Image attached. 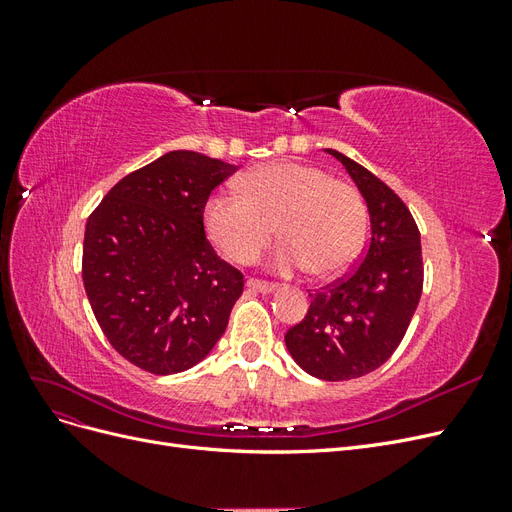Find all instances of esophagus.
I'll list each match as a JSON object with an SVG mask.
<instances>
[{
  "instance_id": "34e87169",
  "label": "esophagus",
  "mask_w": 512,
  "mask_h": 512,
  "mask_svg": "<svg viewBox=\"0 0 512 512\" xmlns=\"http://www.w3.org/2000/svg\"><path fill=\"white\" fill-rule=\"evenodd\" d=\"M247 288L256 290V292H262V294H271V292L277 290L275 284H271V282H260V280H247Z\"/></svg>"
}]
</instances>
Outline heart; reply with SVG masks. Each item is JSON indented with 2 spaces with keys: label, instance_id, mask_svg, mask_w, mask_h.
Instances as JSON below:
<instances>
[{
  "label": "heart",
  "instance_id": "b5f03b06",
  "mask_svg": "<svg viewBox=\"0 0 512 512\" xmlns=\"http://www.w3.org/2000/svg\"><path fill=\"white\" fill-rule=\"evenodd\" d=\"M239 194H213L205 205V228L218 250L250 265L277 235V273L309 267L318 277L342 273L359 254L367 209L361 192L322 168L275 160L247 170Z\"/></svg>",
  "mask_w": 512,
  "mask_h": 512
}]
</instances>
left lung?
Listing matches in <instances>:
<instances>
[{"instance_id":"obj_1","label":"left lung","mask_w":512,"mask_h":512,"mask_svg":"<svg viewBox=\"0 0 512 512\" xmlns=\"http://www.w3.org/2000/svg\"><path fill=\"white\" fill-rule=\"evenodd\" d=\"M327 151L363 194L371 239L346 277L309 294L305 318L284 339L309 376L339 382L378 369L404 339L423 292V254L421 232L404 200L365 166Z\"/></svg>"}]
</instances>
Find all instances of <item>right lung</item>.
Instances as JSON below:
<instances>
[{"instance_id": "obj_1", "label": "right lung", "mask_w": 512, "mask_h": 512, "mask_svg": "<svg viewBox=\"0 0 512 512\" xmlns=\"http://www.w3.org/2000/svg\"><path fill=\"white\" fill-rule=\"evenodd\" d=\"M237 166L168 151L123 177L89 215L83 284L111 346L149 374H179L224 335L243 273L205 235L211 192Z\"/></svg>"}]
</instances>
